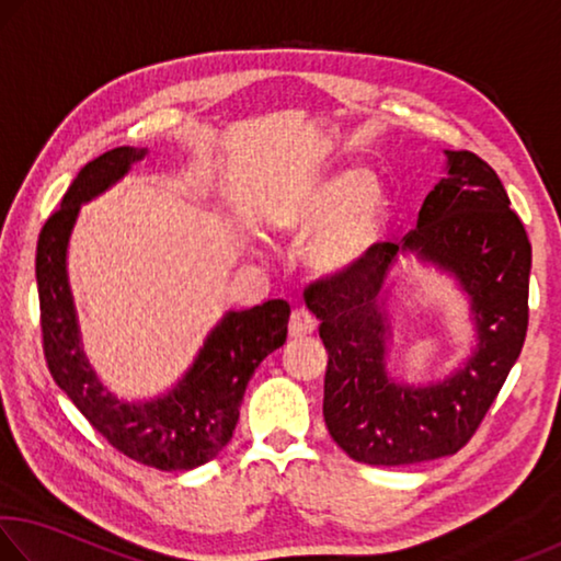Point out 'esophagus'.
<instances>
[{"label": "esophagus", "instance_id": "esophagus-1", "mask_svg": "<svg viewBox=\"0 0 561 561\" xmlns=\"http://www.w3.org/2000/svg\"><path fill=\"white\" fill-rule=\"evenodd\" d=\"M314 329H317V319L311 317V311H307V309L291 311V317H289V336L291 339L309 336Z\"/></svg>", "mask_w": 561, "mask_h": 561}]
</instances>
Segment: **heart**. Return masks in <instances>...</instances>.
<instances>
[{"label":"heart","mask_w":561,"mask_h":561,"mask_svg":"<svg viewBox=\"0 0 561 561\" xmlns=\"http://www.w3.org/2000/svg\"><path fill=\"white\" fill-rule=\"evenodd\" d=\"M334 219L337 222L317 244V262L324 270L364 262L381 240L386 225V201L371 187V178L364 170H344L319 183L294 210L291 225L307 234Z\"/></svg>","instance_id":"1"}]
</instances>
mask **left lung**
Masks as SVG:
<instances>
[{
	"instance_id": "obj_1",
	"label": "left lung",
	"mask_w": 561,
	"mask_h": 561,
	"mask_svg": "<svg viewBox=\"0 0 561 561\" xmlns=\"http://www.w3.org/2000/svg\"><path fill=\"white\" fill-rule=\"evenodd\" d=\"M448 175L417 213L403 247L378 242L364 262L304 287L329 351L324 421L348 458L413 465L470 443L525 346L531 244L500 178L470 150H448ZM401 249L459 274L473 297L481 346L460 375L428 389L396 387L382 371L377 291Z\"/></svg>"
}]
</instances>
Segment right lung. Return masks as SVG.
I'll list each match as a JSON object with an SVG mask.
<instances>
[{"label":"right lung","instance_id":"right-lung-1","mask_svg":"<svg viewBox=\"0 0 561 561\" xmlns=\"http://www.w3.org/2000/svg\"><path fill=\"white\" fill-rule=\"evenodd\" d=\"M144 156L146 150L123 146L91 160L44 222L36 242L42 346L54 381L111 448L148 468L178 472L215 460L230 443L254 368L287 341L289 304L274 299L227 314L207 339L185 381L160 401L128 405L103 393L79 346L66 279V244L81 203L116 183L133 160Z\"/></svg>","mask_w":561,"mask_h":561}]
</instances>
